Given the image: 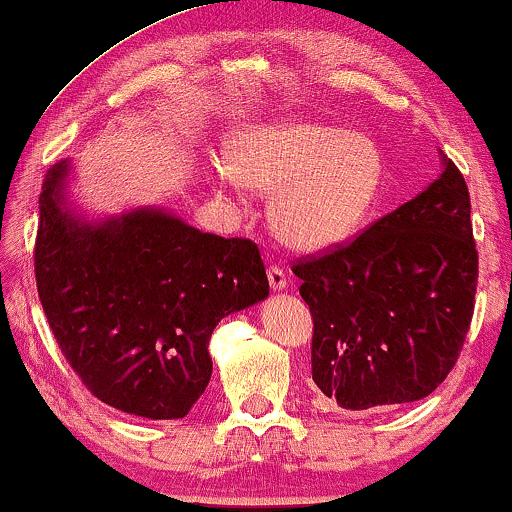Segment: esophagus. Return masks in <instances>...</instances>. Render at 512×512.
Segmentation results:
<instances>
[{
	"label": "esophagus",
	"mask_w": 512,
	"mask_h": 512,
	"mask_svg": "<svg viewBox=\"0 0 512 512\" xmlns=\"http://www.w3.org/2000/svg\"><path fill=\"white\" fill-rule=\"evenodd\" d=\"M268 282L272 291H284L289 286V279H286V272L279 268V265H270L268 268Z\"/></svg>",
	"instance_id": "esophagus-1"
}]
</instances>
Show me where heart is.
<instances>
[{
  "label": "heart",
  "mask_w": 512,
  "mask_h": 512,
  "mask_svg": "<svg viewBox=\"0 0 512 512\" xmlns=\"http://www.w3.org/2000/svg\"><path fill=\"white\" fill-rule=\"evenodd\" d=\"M221 191L275 195L270 223L286 247L317 254L366 226L387 163L375 139L314 121H279L235 132L223 146Z\"/></svg>",
  "instance_id": "b5f03b06"
}]
</instances>
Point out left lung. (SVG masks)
<instances>
[{
  "instance_id": "left-lung-1",
  "label": "left lung",
  "mask_w": 512,
  "mask_h": 512,
  "mask_svg": "<svg viewBox=\"0 0 512 512\" xmlns=\"http://www.w3.org/2000/svg\"><path fill=\"white\" fill-rule=\"evenodd\" d=\"M417 198L324 256L300 258L312 380L345 410L429 396L457 363L473 317L471 198L450 158Z\"/></svg>"
}]
</instances>
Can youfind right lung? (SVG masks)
Instances as JSON below:
<instances>
[{
  "label": "right lung",
  "mask_w": 512,
  "mask_h": 512,
  "mask_svg": "<svg viewBox=\"0 0 512 512\" xmlns=\"http://www.w3.org/2000/svg\"><path fill=\"white\" fill-rule=\"evenodd\" d=\"M69 177V158L58 160L39 195L34 272L48 326L102 403L186 417L212 377L216 324L268 298L258 247L158 207L88 221L67 202Z\"/></svg>",
  "instance_id": "1"
}]
</instances>
